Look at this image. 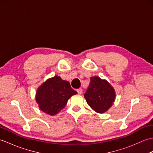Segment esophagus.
Listing matches in <instances>:
<instances>
[{"instance_id":"esophagus-1","label":"esophagus","mask_w":153,"mask_h":153,"mask_svg":"<svg viewBox=\"0 0 153 153\" xmlns=\"http://www.w3.org/2000/svg\"><path fill=\"white\" fill-rule=\"evenodd\" d=\"M77 92L78 94H79V95H81V94L82 93V88H79L77 90Z\"/></svg>"}]
</instances>
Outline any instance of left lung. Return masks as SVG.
Here are the masks:
<instances>
[{"label": "left lung", "mask_w": 153, "mask_h": 153, "mask_svg": "<svg viewBox=\"0 0 153 153\" xmlns=\"http://www.w3.org/2000/svg\"><path fill=\"white\" fill-rule=\"evenodd\" d=\"M84 97L94 111L102 114L108 111L112 106L116 99V92L106 79L93 76L90 78L89 86Z\"/></svg>", "instance_id": "obj_1"}]
</instances>
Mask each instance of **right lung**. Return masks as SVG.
<instances>
[{"mask_svg": "<svg viewBox=\"0 0 153 153\" xmlns=\"http://www.w3.org/2000/svg\"><path fill=\"white\" fill-rule=\"evenodd\" d=\"M77 93L68 81L55 76L38 87L35 100L41 111L54 116L64 108L71 96Z\"/></svg>", "mask_w": 153, "mask_h": 153, "instance_id": "1", "label": "right lung"}]
</instances>
